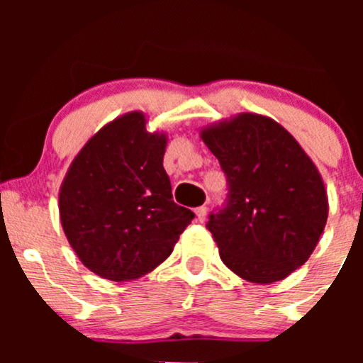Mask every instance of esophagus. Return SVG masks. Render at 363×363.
<instances>
[{"label":"esophagus","instance_id":"1","mask_svg":"<svg viewBox=\"0 0 363 363\" xmlns=\"http://www.w3.org/2000/svg\"><path fill=\"white\" fill-rule=\"evenodd\" d=\"M196 220H198L199 223H203L206 220V213H208V210H206V206H199V208H196Z\"/></svg>","mask_w":363,"mask_h":363}]
</instances>
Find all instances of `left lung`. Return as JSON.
Masks as SVG:
<instances>
[{"label":"left lung","instance_id":"obj_1","mask_svg":"<svg viewBox=\"0 0 363 363\" xmlns=\"http://www.w3.org/2000/svg\"><path fill=\"white\" fill-rule=\"evenodd\" d=\"M199 136L228 181L227 206L208 222L220 259L242 280H283L309 259L326 227L318 167L280 123L256 112L208 124Z\"/></svg>","mask_w":363,"mask_h":363}]
</instances>
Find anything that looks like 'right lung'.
Wrapping results in <instances>:
<instances>
[{"label":"right lung","mask_w":363,"mask_h":363,"mask_svg":"<svg viewBox=\"0 0 363 363\" xmlns=\"http://www.w3.org/2000/svg\"><path fill=\"white\" fill-rule=\"evenodd\" d=\"M131 111L95 133L69 164L60 187L66 239L104 280H136L172 254L194 213L172 199L164 169L167 133L147 129Z\"/></svg>","instance_id":"add662e5"}]
</instances>
